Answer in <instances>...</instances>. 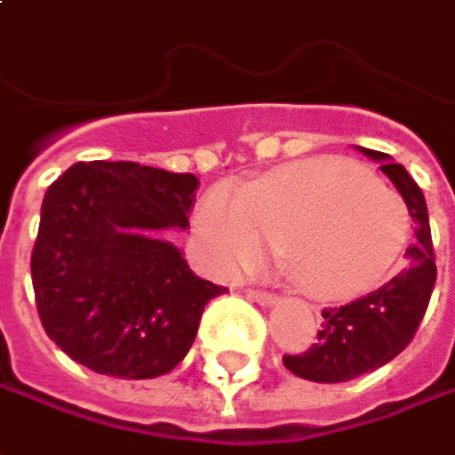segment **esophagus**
Masks as SVG:
<instances>
[{"label":"esophagus","mask_w":455,"mask_h":455,"mask_svg":"<svg viewBox=\"0 0 455 455\" xmlns=\"http://www.w3.org/2000/svg\"><path fill=\"white\" fill-rule=\"evenodd\" d=\"M248 297L259 305H274L276 302V294L271 291H263V289H248Z\"/></svg>","instance_id":"obj_1"}]
</instances>
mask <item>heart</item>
<instances>
[{
    "label": "heart",
    "instance_id": "heart-1",
    "mask_svg": "<svg viewBox=\"0 0 455 455\" xmlns=\"http://www.w3.org/2000/svg\"><path fill=\"white\" fill-rule=\"evenodd\" d=\"M407 212L371 171L309 161L266 173L245 189L217 184L194 215V238L220 274L245 271L286 243L294 279L315 297L371 289L407 243Z\"/></svg>",
    "mask_w": 455,
    "mask_h": 455
}]
</instances>
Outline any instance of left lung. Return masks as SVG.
Listing matches in <instances>:
<instances>
[{"label":"left lung","mask_w":455,"mask_h":455,"mask_svg":"<svg viewBox=\"0 0 455 455\" xmlns=\"http://www.w3.org/2000/svg\"><path fill=\"white\" fill-rule=\"evenodd\" d=\"M361 150L374 161H381V171L402 194L415 222V243L407 248L410 263L397 276L348 305L323 309L317 343H312L305 353L284 355L286 369L307 381H351L389 363L415 338L435 286V253L420 187L404 166L392 164L387 153Z\"/></svg>","instance_id":"8db88e82"}]
</instances>
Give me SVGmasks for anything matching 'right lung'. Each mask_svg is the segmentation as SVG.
Wrapping results in <instances>:
<instances>
[{"mask_svg": "<svg viewBox=\"0 0 455 455\" xmlns=\"http://www.w3.org/2000/svg\"><path fill=\"white\" fill-rule=\"evenodd\" d=\"M196 187L194 173L132 161H81L48 187L30 259L35 305L76 363L156 379L184 361L204 305L225 291L158 235L189 225Z\"/></svg>", "mask_w": 455, "mask_h": 455, "instance_id": "add662e5", "label": "right lung"}]
</instances>
